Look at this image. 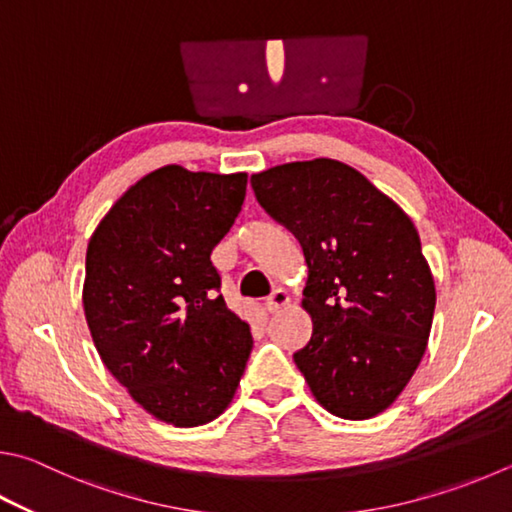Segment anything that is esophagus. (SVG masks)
<instances>
[{"label":"esophagus","mask_w":512,"mask_h":512,"mask_svg":"<svg viewBox=\"0 0 512 512\" xmlns=\"http://www.w3.org/2000/svg\"><path fill=\"white\" fill-rule=\"evenodd\" d=\"M288 300H291V295H288V291H284V288H275V291L268 295L266 309L271 311V313H277L280 309H284V306L288 304Z\"/></svg>","instance_id":"obj_1"}]
</instances>
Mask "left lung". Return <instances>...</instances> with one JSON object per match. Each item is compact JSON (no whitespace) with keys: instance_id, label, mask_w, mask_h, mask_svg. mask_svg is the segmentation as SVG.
Here are the masks:
<instances>
[{"instance_id":"1","label":"left lung","mask_w":512,"mask_h":512,"mask_svg":"<svg viewBox=\"0 0 512 512\" xmlns=\"http://www.w3.org/2000/svg\"><path fill=\"white\" fill-rule=\"evenodd\" d=\"M250 183L309 266L302 309L313 333L293 360L315 401L349 421L385 412L421 365L436 304L412 219L333 159L275 165Z\"/></svg>"}]
</instances>
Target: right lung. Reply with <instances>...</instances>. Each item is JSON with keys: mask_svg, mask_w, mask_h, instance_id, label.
Masks as SVG:
<instances>
[{"mask_svg": "<svg viewBox=\"0 0 512 512\" xmlns=\"http://www.w3.org/2000/svg\"><path fill=\"white\" fill-rule=\"evenodd\" d=\"M246 183V172L163 165L136 181L89 239L82 306L91 338L111 376L167 425L224 414L253 349L210 262Z\"/></svg>", "mask_w": 512, "mask_h": 512, "instance_id": "add662e5", "label": "right lung"}]
</instances>
